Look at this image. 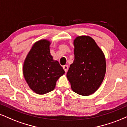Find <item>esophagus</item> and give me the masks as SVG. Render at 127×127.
I'll list each match as a JSON object with an SVG mask.
<instances>
[{
    "label": "esophagus",
    "instance_id": "1",
    "mask_svg": "<svg viewBox=\"0 0 127 127\" xmlns=\"http://www.w3.org/2000/svg\"><path fill=\"white\" fill-rule=\"evenodd\" d=\"M63 69H64V71H65V72H67V71H68V65H64L63 66Z\"/></svg>",
    "mask_w": 127,
    "mask_h": 127
}]
</instances>
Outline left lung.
Returning <instances> with one entry per match:
<instances>
[{"instance_id": "obj_1", "label": "left lung", "mask_w": 127, "mask_h": 127, "mask_svg": "<svg viewBox=\"0 0 127 127\" xmlns=\"http://www.w3.org/2000/svg\"><path fill=\"white\" fill-rule=\"evenodd\" d=\"M75 59L66 76L78 94L88 96L97 91L106 73L105 56L91 37L79 36L73 40Z\"/></svg>"}]
</instances>
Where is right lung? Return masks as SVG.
Masks as SVG:
<instances>
[{
	"instance_id": "1",
	"label": "right lung",
	"mask_w": 127,
	"mask_h": 127,
	"mask_svg": "<svg viewBox=\"0 0 127 127\" xmlns=\"http://www.w3.org/2000/svg\"><path fill=\"white\" fill-rule=\"evenodd\" d=\"M51 42L47 39L36 42L23 62V73L28 86L37 94L55 89L56 81L65 72L50 53Z\"/></svg>"
}]
</instances>
